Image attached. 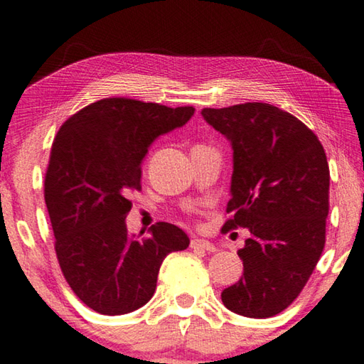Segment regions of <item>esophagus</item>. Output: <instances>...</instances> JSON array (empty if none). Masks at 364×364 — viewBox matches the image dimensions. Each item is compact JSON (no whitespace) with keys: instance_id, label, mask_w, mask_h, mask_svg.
<instances>
[{"instance_id":"1","label":"esophagus","mask_w":364,"mask_h":364,"mask_svg":"<svg viewBox=\"0 0 364 364\" xmlns=\"http://www.w3.org/2000/svg\"><path fill=\"white\" fill-rule=\"evenodd\" d=\"M191 248L193 250H203V251H216L213 243L203 239H193L191 240Z\"/></svg>"}]
</instances>
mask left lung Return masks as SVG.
<instances>
[{
  "label": "left lung",
  "instance_id": "1",
  "mask_svg": "<svg viewBox=\"0 0 364 364\" xmlns=\"http://www.w3.org/2000/svg\"><path fill=\"white\" fill-rule=\"evenodd\" d=\"M202 116L234 149L229 218L223 232L250 230L237 251L243 275L221 293L230 312L269 318L291 304L326 242L329 167L312 130L269 103L203 108Z\"/></svg>",
  "mask_w": 364,
  "mask_h": 364
}]
</instances>
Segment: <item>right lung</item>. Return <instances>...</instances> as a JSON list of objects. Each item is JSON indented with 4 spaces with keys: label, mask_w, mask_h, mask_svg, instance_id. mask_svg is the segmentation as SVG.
Here are the masks:
<instances>
[{
    "label": "right lung",
    "mask_w": 364,
    "mask_h": 364,
    "mask_svg": "<svg viewBox=\"0 0 364 364\" xmlns=\"http://www.w3.org/2000/svg\"><path fill=\"white\" fill-rule=\"evenodd\" d=\"M193 107L103 98L63 122L50 149L44 200L58 264L75 294L103 315H124L156 291L165 256L188 235L156 223L149 237L129 234L130 191H140L141 161L157 136L186 124Z\"/></svg>",
    "instance_id": "1"
}]
</instances>
